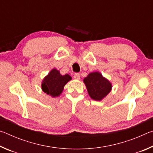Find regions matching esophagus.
<instances>
[{
    "label": "esophagus",
    "mask_w": 153,
    "mask_h": 153,
    "mask_svg": "<svg viewBox=\"0 0 153 153\" xmlns=\"http://www.w3.org/2000/svg\"><path fill=\"white\" fill-rule=\"evenodd\" d=\"M74 77L76 79H80V75H79V74H78V73H76L74 74Z\"/></svg>",
    "instance_id": "1"
}]
</instances>
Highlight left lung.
Wrapping results in <instances>:
<instances>
[{"label":"left lung","instance_id":"8db88e82","mask_svg":"<svg viewBox=\"0 0 153 153\" xmlns=\"http://www.w3.org/2000/svg\"><path fill=\"white\" fill-rule=\"evenodd\" d=\"M88 94L92 99L100 101L104 98L112 88V85L99 72L90 73L84 79Z\"/></svg>","mask_w":153,"mask_h":153}]
</instances>
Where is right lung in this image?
Wrapping results in <instances>:
<instances>
[{
  "label": "right lung",
  "mask_w": 153,
  "mask_h": 153,
  "mask_svg": "<svg viewBox=\"0 0 153 153\" xmlns=\"http://www.w3.org/2000/svg\"><path fill=\"white\" fill-rule=\"evenodd\" d=\"M71 79V77L69 75L62 76L60 71L56 69H53L44 78L42 90L52 97H57L63 92L65 85Z\"/></svg>",
  "instance_id": "obj_1"
}]
</instances>
